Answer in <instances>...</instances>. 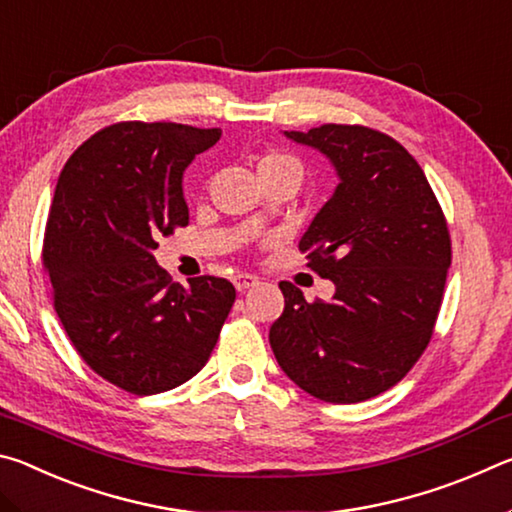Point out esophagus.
Masks as SVG:
<instances>
[{
	"label": "esophagus",
	"mask_w": 512,
	"mask_h": 512,
	"mask_svg": "<svg viewBox=\"0 0 512 512\" xmlns=\"http://www.w3.org/2000/svg\"><path fill=\"white\" fill-rule=\"evenodd\" d=\"M232 282H235L237 291H246L250 287H255V284H259V277L250 275V273H239V275L232 277Z\"/></svg>",
	"instance_id": "34e87169"
}]
</instances>
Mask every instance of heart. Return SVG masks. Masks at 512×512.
Masks as SVG:
<instances>
[{
	"mask_svg": "<svg viewBox=\"0 0 512 512\" xmlns=\"http://www.w3.org/2000/svg\"><path fill=\"white\" fill-rule=\"evenodd\" d=\"M273 171H291V173H296V176L300 178L302 167H300V162L293 158V155H287V153H266L264 158L257 162V173H259V176H266V173H273Z\"/></svg>",
	"mask_w": 512,
	"mask_h": 512,
	"instance_id": "obj_1",
	"label": "heart"
}]
</instances>
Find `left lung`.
<instances>
[{"label":"left lung","instance_id":"left-lung-1","mask_svg":"<svg viewBox=\"0 0 512 512\" xmlns=\"http://www.w3.org/2000/svg\"><path fill=\"white\" fill-rule=\"evenodd\" d=\"M323 153L339 185L300 239L307 266L334 282L307 302L280 282L282 316L268 341L293 384L323 402L354 404L395 386L431 339L447 268V221L427 176L400 142L366 126L284 131Z\"/></svg>","mask_w":512,"mask_h":512}]
</instances>
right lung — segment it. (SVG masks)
<instances>
[{"label": "right lung", "instance_id": "1", "mask_svg": "<svg viewBox=\"0 0 512 512\" xmlns=\"http://www.w3.org/2000/svg\"><path fill=\"white\" fill-rule=\"evenodd\" d=\"M219 137V128L121 121L60 171L42 248L56 314L83 361L133 395L192 379L235 302L223 277L183 287L153 255L160 235L189 223L183 173Z\"/></svg>", "mask_w": 512, "mask_h": 512}]
</instances>
